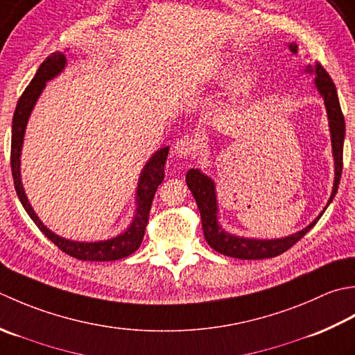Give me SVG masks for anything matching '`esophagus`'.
<instances>
[{"mask_svg": "<svg viewBox=\"0 0 355 355\" xmlns=\"http://www.w3.org/2000/svg\"><path fill=\"white\" fill-rule=\"evenodd\" d=\"M198 141L193 136H184L175 144V153L180 157H191L196 153Z\"/></svg>", "mask_w": 355, "mask_h": 355, "instance_id": "34e87169", "label": "esophagus"}]
</instances>
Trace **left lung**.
Returning a JSON list of instances; mask_svg holds the SVG:
<instances>
[{
    "label": "left lung",
    "instance_id": "left-lung-1",
    "mask_svg": "<svg viewBox=\"0 0 355 355\" xmlns=\"http://www.w3.org/2000/svg\"><path fill=\"white\" fill-rule=\"evenodd\" d=\"M289 50L293 53H297V44L291 42L289 44ZM306 73L315 75V87L324 101V107H327L328 121H329V132H331V142H332V156H334L336 164V178H334V187H332L331 198L328 200V205L331 200L334 199L337 188L340 184V178H342V168H343V141H345V118L340 108L338 96L336 85L332 83L328 71L324 70L320 64H315L314 67L308 66L305 69ZM187 185L190 188L194 199L200 213L202 219V230H204L205 241L208 242L209 247L216 250L223 256H230L234 259H270L276 257L282 252H285L293 247L294 243H297L300 239L305 236L308 231L313 228L317 220L322 218L323 211L317 216V219L309 223L306 228L295 234H291L288 237L282 239H271V241H260V239H247V237H239L234 234L227 233L219 223H218V202H216V188L214 182L204 173H200L198 168H191L187 173Z\"/></svg>",
    "mask_w": 355,
    "mask_h": 355
}]
</instances>
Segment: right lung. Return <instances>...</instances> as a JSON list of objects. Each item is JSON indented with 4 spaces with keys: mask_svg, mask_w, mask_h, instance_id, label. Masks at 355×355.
Segmentation results:
<instances>
[{
    "mask_svg": "<svg viewBox=\"0 0 355 355\" xmlns=\"http://www.w3.org/2000/svg\"><path fill=\"white\" fill-rule=\"evenodd\" d=\"M66 67V56L60 52H55L46 58V61L41 64L33 79L26 87L23 95L18 99V104L13 113L12 121V147H10V165H12V176L13 184H15V190L18 198L23 204L27 214L35 222L42 234L50 239L58 248L66 254L75 257L78 260H90V262H108V260H118L122 257H127L141 247L144 233H146L147 223H148V214L151 208V202L156 194L157 187L162 184L164 180V167L165 161L168 156V147H164L150 157V161L144 167L139 182H137L136 190V214L133 218L132 225H130L124 233L119 236L108 239V241L101 242H73L69 239L60 237L58 234L52 233L44 223L40 220L38 216L33 211V208L28 204V199L24 193L23 184H21V173H19V156L21 148H23L24 141V132L28 116L33 110V107L38 101L40 95L44 90L46 83L58 76Z\"/></svg>",
    "mask_w": 355,
    "mask_h": 355,
    "instance_id": "obj_1",
    "label": "right lung"
}]
</instances>
